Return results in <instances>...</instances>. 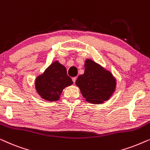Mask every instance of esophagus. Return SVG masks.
I'll use <instances>...</instances> for the list:
<instances>
[{
	"instance_id": "esophagus-1",
	"label": "esophagus",
	"mask_w": 150,
	"mask_h": 150,
	"mask_svg": "<svg viewBox=\"0 0 150 150\" xmlns=\"http://www.w3.org/2000/svg\"><path fill=\"white\" fill-rule=\"evenodd\" d=\"M76 77H73L72 78V81L74 82V83L76 82Z\"/></svg>"
}]
</instances>
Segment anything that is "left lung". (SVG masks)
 <instances>
[{"label":"left lung","mask_w":150,"mask_h":150,"mask_svg":"<svg viewBox=\"0 0 150 150\" xmlns=\"http://www.w3.org/2000/svg\"><path fill=\"white\" fill-rule=\"evenodd\" d=\"M76 85L86 101L99 104L110 99L115 91L117 81L110 71L87 59L85 61V72L78 76Z\"/></svg>","instance_id":"left-lung-1"}]
</instances>
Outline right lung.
Here are the masks:
<instances>
[{"instance_id":"obj_1","label":"right lung","mask_w":150,"mask_h":150,"mask_svg":"<svg viewBox=\"0 0 150 150\" xmlns=\"http://www.w3.org/2000/svg\"><path fill=\"white\" fill-rule=\"evenodd\" d=\"M73 84L66 68L58 61L51 63L35 81V89L40 97L49 102L59 100L63 90Z\"/></svg>"}]
</instances>
